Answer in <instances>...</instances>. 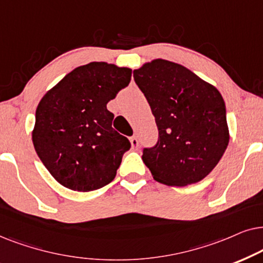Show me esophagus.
I'll use <instances>...</instances> for the list:
<instances>
[{
	"instance_id": "1",
	"label": "esophagus",
	"mask_w": 263,
	"mask_h": 263,
	"mask_svg": "<svg viewBox=\"0 0 263 263\" xmlns=\"http://www.w3.org/2000/svg\"><path fill=\"white\" fill-rule=\"evenodd\" d=\"M129 143H131V146L134 150H138L139 148V142H138V138L134 136V137L129 138Z\"/></svg>"
}]
</instances>
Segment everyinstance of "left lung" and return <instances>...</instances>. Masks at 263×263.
I'll use <instances>...</instances> for the list:
<instances>
[{"mask_svg":"<svg viewBox=\"0 0 263 263\" xmlns=\"http://www.w3.org/2000/svg\"><path fill=\"white\" fill-rule=\"evenodd\" d=\"M159 128V141L142 160L154 179L171 186L201 181L229 145L221 93L183 65L155 59L134 71Z\"/></svg>","mask_w":263,"mask_h":263,"instance_id":"8db88e82","label":"left lung"}]
</instances>
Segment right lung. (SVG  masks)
I'll use <instances>...</instances> for the list:
<instances>
[{"label": "right lung", "mask_w": 263, "mask_h": 263, "mask_svg": "<svg viewBox=\"0 0 263 263\" xmlns=\"http://www.w3.org/2000/svg\"><path fill=\"white\" fill-rule=\"evenodd\" d=\"M132 69L90 62L66 74L45 92L36 109L32 142L49 173L74 191L97 190L117 176L128 139L111 127L107 109L127 86Z\"/></svg>", "instance_id": "add662e5"}]
</instances>
